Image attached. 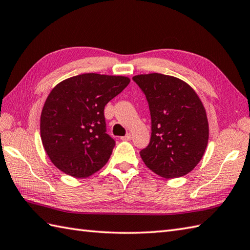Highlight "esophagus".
Listing matches in <instances>:
<instances>
[{"label":"esophagus","mask_w":250,"mask_h":250,"mask_svg":"<svg viewBox=\"0 0 250 250\" xmlns=\"http://www.w3.org/2000/svg\"><path fill=\"white\" fill-rule=\"evenodd\" d=\"M121 140H122V141H131V140H132V135H131L130 133H128L125 136L121 137Z\"/></svg>","instance_id":"34e87169"}]
</instances>
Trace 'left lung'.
Listing matches in <instances>:
<instances>
[{"label":"left lung","mask_w":250,"mask_h":250,"mask_svg":"<svg viewBox=\"0 0 250 250\" xmlns=\"http://www.w3.org/2000/svg\"><path fill=\"white\" fill-rule=\"evenodd\" d=\"M133 81L145 93L151 116L150 143L140 155L163 178H177L198 166L208 143L206 110L193 88L177 77L141 74Z\"/></svg>","instance_id":"1"}]
</instances>
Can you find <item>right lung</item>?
Instances as JSON below:
<instances>
[{
	"label": "right lung",
	"instance_id": "1",
	"mask_svg": "<svg viewBox=\"0 0 250 250\" xmlns=\"http://www.w3.org/2000/svg\"><path fill=\"white\" fill-rule=\"evenodd\" d=\"M130 83L126 76L86 73L52 88L41 114V139L60 171L87 178L102 168L115 141L106 134L104 107Z\"/></svg>",
	"mask_w": 250,
	"mask_h": 250
}]
</instances>
